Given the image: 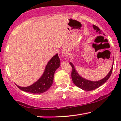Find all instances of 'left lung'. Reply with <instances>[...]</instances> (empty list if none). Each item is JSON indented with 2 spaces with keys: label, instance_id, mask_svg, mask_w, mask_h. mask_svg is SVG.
<instances>
[{
  "label": "left lung",
  "instance_id": "1",
  "mask_svg": "<svg viewBox=\"0 0 121 121\" xmlns=\"http://www.w3.org/2000/svg\"><path fill=\"white\" fill-rule=\"evenodd\" d=\"M93 28L95 29L97 32H99V34H101V30L98 28L97 26L93 25ZM70 64L71 65V68H72V70H71V78L74 84L77 86L78 87L80 88V89H83L84 90H93L95 89H97L100 86L104 84L111 76V74H112V70H113V66L111 68V71L108 73V74L103 79L100 80L99 81H96V82H93V81H90L88 80L85 79V78H83L81 77L77 73V71L75 70L74 66L72 63H70Z\"/></svg>",
  "mask_w": 121,
  "mask_h": 121
}]
</instances>
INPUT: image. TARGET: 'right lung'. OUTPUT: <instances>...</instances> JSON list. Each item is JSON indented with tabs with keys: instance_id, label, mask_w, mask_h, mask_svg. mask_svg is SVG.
Here are the masks:
<instances>
[{
	"instance_id": "right-lung-1",
	"label": "right lung",
	"mask_w": 121,
	"mask_h": 121,
	"mask_svg": "<svg viewBox=\"0 0 121 121\" xmlns=\"http://www.w3.org/2000/svg\"><path fill=\"white\" fill-rule=\"evenodd\" d=\"M60 61L58 54H56L48 63L45 67V71L43 76L38 81L30 86L22 87H18L19 89L25 92L39 94L46 92L52 84L54 74L56 70L59 67Z\"/></svg>"
}]
</instances>
